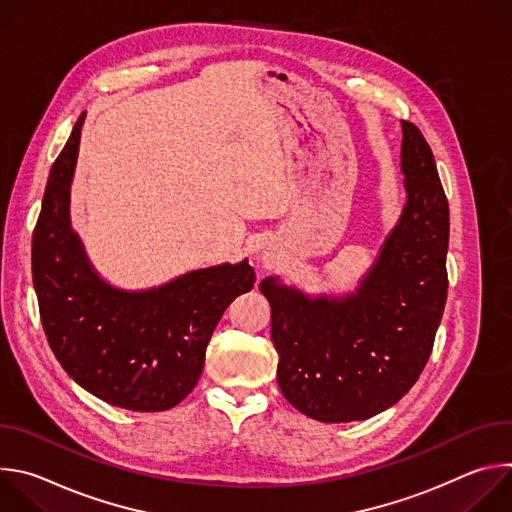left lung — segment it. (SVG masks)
<instances>
[{"label": "left lung", "instance_id": "1", "mask_svg": "<svg viewBox=\"0 0 512 512\" xmlns=\"http://www.w3.org/2000/svg\"><path fill=\"white\" fill-rule=\"evenodd\" d=\"M407 202L354 294L312 298L277 277L261 281L271 306L277 383L324 423L369 419L419 379L448 298V198L421 131L401 121Z\"/></svg>", "mask_w": 512, "mask_h": 512}]
</instances>
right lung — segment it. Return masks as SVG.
Masks as SVG:
<instances>
[{"label": "right lung", "mask_w": 512, "mask_h": 512, "mask_svg": "<svg viewBox=\"0 0 512 512\" xmlns=\"http://www.w3.org/2000/svg\"><path fill=\"white\" fill-rule=\"evenodd\" d=\"M85 113L52 164L32 235V279L48 344L85 391L129 411H166L198 383L210 336L229 304L253 289L245 261L196 269L125 291L93 269L70 229V182Z\"/></svg>", "instance_id": "1"}]
</instances>
